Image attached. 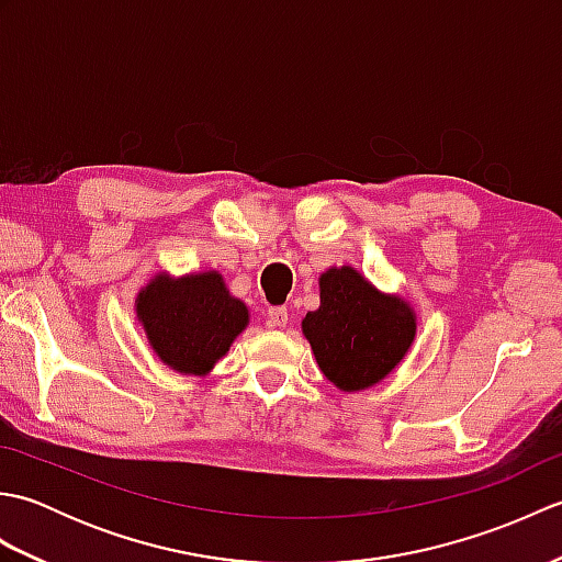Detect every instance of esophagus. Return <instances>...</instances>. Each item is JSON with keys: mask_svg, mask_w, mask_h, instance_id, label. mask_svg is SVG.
I'll use <instances>...</instances> for the list:
<instances>
[{"mask_svg": "<svg viewBox=\"0 0 562 562\" xmlns=\"http://www.w3.org/2000/svg\"><path fill=\"white\" fill-rule=\"evenodd\" d=\"M288 318H290V314H288V308H284V306L268 308V326L270 328H284V326H288Z\"/></svg>", "mask_w": 562, "mask_h": 562, "instance_id": "obj_1", "label": "esophagus"}]
</instances>
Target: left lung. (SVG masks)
I'll use <instances>...</instances> for the list:
<instances>
[{
    "instance_id": "1",
    "label": "left lung",
    "mask_w": 562,
    "mask_h": 562,
    "mask_svg": "<svg viewBox=\"0 0 562 562\" xmlns=\"http://www.w3.org/2000/svg\"><path fill=\"white\" fill-rule=\"evenodd\" d=\"M321 306L302 321L321 372L340 391H362L391 374L415 340V312L379 292L350 266L318 278Z\"/></svg>"
}]
</instances>
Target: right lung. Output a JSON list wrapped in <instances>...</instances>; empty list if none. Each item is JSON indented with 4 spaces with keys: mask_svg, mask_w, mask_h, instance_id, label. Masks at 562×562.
<instances>
[{
    "mask_svg": "<svg viewBox=\"0 0 562 562\" xmlns=\"http://www.w3.org/2000/svg\"><path fill=\"white\" fill-rule=\"evenodd\" d=\"M137 321L159 360L181 374L205 376L248 326V308L217 270L157 274L137 294Z\"/></svg>",
    "mask_w": 562,
    "mask_h": 562,
    "instance_id": "add662e5",
    "label": "right lung"
}]
</instances>
